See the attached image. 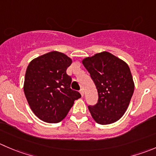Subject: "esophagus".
Instances as JSON below:
<instances>
[{
	"instance_id": "esophagus-1",
	"label": "esophagus",
	"mask_w": 156,
	"mask_h": 156,
	"mask_svg": "<svg viewBox=\"0 0 156 156\" xmlns=\"http://www.w3.org/2000/svg\"><path fill=\"white\" fill-rule=\"evenodd\" d=\"M80 94H81V96H84V89H83V88H81V90H80Z\"/></svg>"
}]
</instances>
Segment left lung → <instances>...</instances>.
Instances as JSON below:
<instances>
[{
    "label": "left lung",
    "instance_id": "left-lung-1",
    "mask_svg": "<svg viewBox=\"0 0 156 156\" xmlns=\"http://www.w3.org/2000/svg\"><path fill=\"white\" fill-rule=\"evenodd\" d=\"M82 62L98 93V103L88 106L92 117L101 125L117 121L126 112L134 91L129 66L108 52L95 54Z\"/></svg>",
    "mask_w": 156,
    "mask_h": 156
}]
</instances>
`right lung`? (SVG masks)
Returning <instances> with one entry per match:
<instances>
[{"mask_svg": "<svg viewBox=\"0 0 156 156\" xmlns=\"http://www.w3.org/2000/svg\"><path fill=\"white\" fill-rule=\"evenodd\" d=\"M72 61L62 52H50L32 60L27 69L23 90L28 104L40 120L56 123L66 116L74 101L81 97L71 89L66 73Z\"/></svg>", "mask_w": 156, "mask_h": 156, "instance_id": "obj_1", "label": "right lung"}]
</instances>
